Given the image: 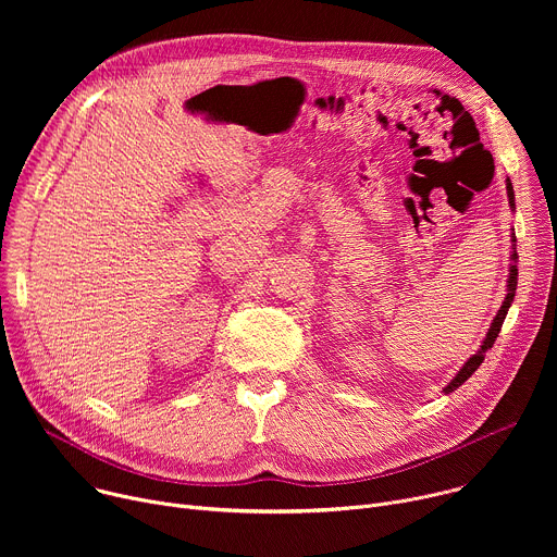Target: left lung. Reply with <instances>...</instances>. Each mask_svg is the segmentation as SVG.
<instances>
[{
	"label": "left lung",
	"mask_w": 557,
	"mask_h": 557,
	"mask_svg": "<svg viewBox=\"0 0 557 557\" xmlns=\"http://www.w3.org/2000/svg\"><path fill=\"white\" fill-rule=\"evenodd\" d=\"M507 196H509V205L513 207V187H511V183H509V178H507ZM516 243V240H513ZM511 260L516 262L518 260V253L513 251V256H511ZM516 286H518V269H516V264H511V273H509V293H507V297H505V301H503V306H500V310H498V314L494 317V324H492V329H490V333H487V337H485V342H483V346H481V350L475 352L473 357H469V361L460 368V372L451 379V383L445 387V392L449 394V392H454L458 385H462L475 370H479V366L485 361V355H487V350H492V346H494V342H496V337H498V333H500V329H503V322H505V317H507V310H509V306H511V301H513V295H516Z\"/></svg>",
	"instance_id": "1"
}]
</instances>
